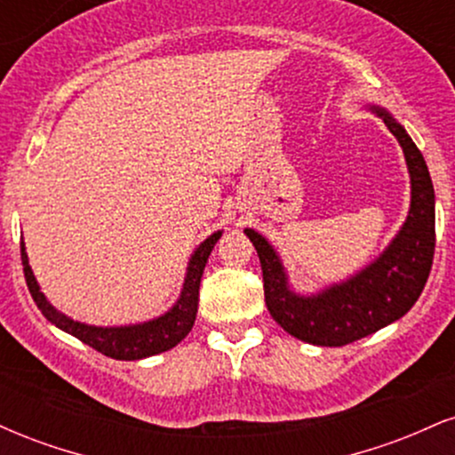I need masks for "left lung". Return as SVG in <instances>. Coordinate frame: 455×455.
Instances as JSON below:
<instances>
[{
  "label": "left lung",
  "mask_w": 455,
  "mask_h": 455,
  "mask_svg": "<svg viewBox=\"0 0 455 455\" xmlns=\"http://www.w3.org/2000/svg\"><path fill=\"white\" fill-rule=\"evenodd\" d=\"M400 140L411 173V212L404 227L377 263L344 284L316 297H299L286 286L274 248L252 228L245 235L263 269L265 304L274 321L299 340L316 347H344L398 321L424 291L435 259V188L421 151L391 115L379 111Z\"/></svg>",
  "instance_id": "1"
}]
</instances>
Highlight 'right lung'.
Returning <instances> with one entry per match:
<instances>
[{"label": "right lung", "mask_w": 455, "mask_h": 455, "mask_svg": "<svg viewBox=\"0 0 455 455\" xmlns=\"http://www.w3.org/2000/svg\"><path fill=\"white\" fill-rule=\"evenodd\" d=\"M222 233H213L212 237H207L205 242L196 248V252L192 254L190 265H188L186 274V284L181 291L180 301L171 312H166L164 316L156 318V321L143 323V325H132V327H92L83 325V323L72 321L57 312L53 306L46 301V297L40 293L38 282H36L31 267L28 263V254H25L23 243H20V260H23V274L25 282H28V289L31 297H34L36 306L40 307V312L46 316V321L53 323L55 327L64 329V331L72 333L81 342L90 344L92 348H96L98 353L107 355L111 359H143L151 357V355H158L169 351L180 344L184 338L190 333L192 325H195L196 318V307H198V286H201V275L205 269L207 259H210L212 248L220 239Z\"/></svg>", "instance_id": "obj_1"}]
</instances>
